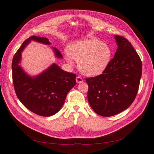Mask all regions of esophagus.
<instances>
[{
	"mask_svg": "<svg viewBox=\"0 0 154 154\" xmlns=\"http://www.w3.org/2000/svg\"><path fill=\"white\" fill-rule=\"evenodd\" d=\"M83 81V79L80 76H77L76 77V82L77 83H82V82Z\"/></svg>",
	"mask_w": 154,
	"mask_h": 154,
	"instance_id": "34e87169",
	"label": "esophagus"
}]
</instances>
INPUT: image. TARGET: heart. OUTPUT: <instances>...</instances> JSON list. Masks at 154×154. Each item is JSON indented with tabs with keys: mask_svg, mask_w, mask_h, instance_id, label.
<instances>
[{
	"mask_svg": "<svg viewBox=\"0 0 154 154\" xmlns=\"http://www.w3.org/2000/svg\"><path fill=\"white\" fill-rule=\"evenodd\" d=\"M111 56L108 45L91 38L75 42L66 54V58L69 64H73V60L77 61L79 69L85 75L96 76L106 69Z\"/></svg>",
	"mask_w": 154,
	"mask_h": 154,
	"instance_id": "heart-1",
	"label": "heart"
}]
</instances>
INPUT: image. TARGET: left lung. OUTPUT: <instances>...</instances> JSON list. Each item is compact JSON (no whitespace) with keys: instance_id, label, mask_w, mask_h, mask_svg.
Here are the masks:
<instances>
[{"instance_id":"left-lung-1","label":"left lung","mask_w":154,"mask_h":154,"mask_svg":"<svg viewBox=\"0 0 154 154\" xmlns=\"http://www.w3.org/2000/svg\"><path fill=\"white\" fill-rule=\"evenodd\" d=\"M118 46L113 58L102 74L87 78V98L92 109L103 117L127 109L137 94L142 75V62L131 42L115 35Z\"/></svg>"}]
</instances>
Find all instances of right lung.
I'll return each mask as SVG.
<instances>
[{"label":"right lung","instance_id":"add662e5","mask_svg":"<svg viewBox=\"0 0 154 154\" xmlns=\"http://www.w3.org/2000/svg\"><path fill=\"white\" fill-rule=\"evenodd\" d=\"M31 41L51 45L47 38L36 36H31L23 42L12 60L14 87L17 98L26 108L38 116L49 117L58 112L63 105L67 93L76 84V75L53 63L37 76L29 75L20 63L21 52ZM52 49L57 58H63L58 49Z\"/></svg>","mask_w":154,"mask_h":154}]
</instances>
